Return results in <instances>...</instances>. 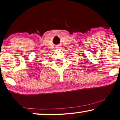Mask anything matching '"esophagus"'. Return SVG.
Listing matches in <instances>:
<instances>
[{
	"label": "esophagus",
	"instance_id": "34e87169",
	"mask_svg": "<svg viewBox=\"0 0 120 120\" xmlns=\"http://www.w3.org/2000/svg\"><path fill=\"white\" fill-rule=\"evenodd\" d=\"M60 48H61L60 47H57V49H60Z\"/></svg>",
	"mask_w": 120,
	"mask_h": 120
}]
</instances>
